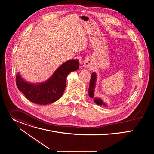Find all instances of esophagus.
Instances as JSON below:
<instances>
[{"label": "esophagus", "mask_w": 154, "mask_h": 154, "mask_svg": "<svg viewBox=\"0 0 154 154\" xmlns=\"http://www.w3.org/2000/svg\"><path fill=\"white\" fill-rule=\"evenodd\" d=\"M84 67L85 68L90 67V62L88 61H85L84 62Z\"/></svg>", "instance_id": "esophagus-1"}]
</instances>
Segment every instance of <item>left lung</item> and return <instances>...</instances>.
<instances>
[{"instance_id": "obj_1", "label": "left lung", "mask_w": 154, "mask_h": 154, "mask_svg": "<svg viewBox=\"0 0 154 154\" xmlns=\"http://www.w3.org/2000/svg\"><path fill=\"white\" fill-rule=\"evenodd\" d=\"M96 74L93 72L91 75V80H90V86H89V89H88V94L89 96L91 98H93L94 97V90L95 88V86H96ZM94 101L96 103H97V105H103V106H106V104L103 103V100L98 97H95L94 98Z\"/></svg>"}]
</instances>
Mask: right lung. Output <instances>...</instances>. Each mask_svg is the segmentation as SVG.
I'll list each match as a JSON object with an SVG mask.
<instances>
[{"instance_id": "right-lung-1", "label": "right lung", "mask_w": 154, "mask_h": 154, "mask_svg": "<svg viewBox=\"0 0 154 154\" xmlns=\"http://www.w3.org/2000/svg\"><path fill=\"white\" fill-rule=\"evenodd\" d=\"M79 68L77 60L66 61L55 71L48 80L38 84L26 82L17 73L16 83L17 88L32 102L39 105H46L58 100L63 95L68 75L77 71Z\"/></svg>"}]
</instances>
